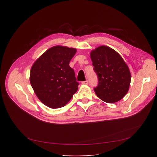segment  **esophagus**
I'll list each match as a JSON object with an SVG mask.
<instances>
[{
    "instance_id": "1",
    "label": "esophagus",
    "mask_w": 157,
    "mask_h": 157,
    "mask_svg": "<svg viewBox=\"0 0 157 157\" xmlns=\"http://www.w3.org/2000/svg\"><path fill=\"white\" fill-rule=\"evenodd\" d=\"M81 83H82V84H84V85H87V84H88V81H82Z\"/></svg>"
}]
</instances>
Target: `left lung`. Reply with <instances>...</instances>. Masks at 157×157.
Wrapping results in <instances>:
<instances>
[{"instance_id":"1","label":"left lung","mask_w":157,"mask_h":157,"mask_svg":"<svg viewBox=\"0 0 157 157\" xmlns=\"http://www.w3.org/2000/svg\"><path fill=\"white\" fill-rule=\"evenodd\" d=\"M91 59L99 84L94 89L97 96L107 103L121 100L127 93L131 81L128 67L122 56L107 46L92 50Z\"/></svg>"}]
</instances>
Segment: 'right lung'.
<instances>
[{
    "mask_svg": "<svg viewBox=\"0 0 157 157\" xmlns=\"http://www.w3.org/2000/svg\"><path fill=\"white\" fill-rule=\"evenodd\" d=\"M76 49L57 45L47 50L33 64L30 82L40 101L50 108L64 106L78 89L69 64Z\"/></svg>",
    "mask_w": 157,
    "mask_h": 157,
    "instance_id": "right-lung-1",
    "label": "right lung"
}]
</instances>
